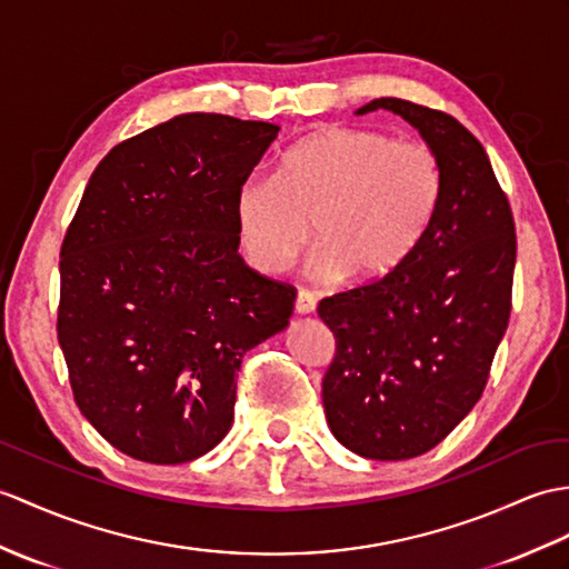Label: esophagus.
Segmentation results:
<instances>
[{
  "label": "esophagus",
  "mask_w": 569,
  "mask_h": 569,
  "mask_svg": "<svg viewBox=\"0 0 569 569\" xmlns=\"http://www.w3.org/2000/svg\"><path fill=\"white\" fill-rule=\"evenodd\" d=\"M315 296L312 293H308V290H300V293L296 296V312H300V315H310V312H315Z\"/></svg>",
  "instance_id": "esophagus-1"
}]
</instances>
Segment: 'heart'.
<instances>
[{"instance_id":"1","label":"heart","mask_w":569,"mask_h":569,"mask_svg":"<svg viewBox=\"0 0 569 569\" xmlns=\"http://www.w3.org/2000/svg\"><path fill=\"white\" fill-rule=\"evenodd\" d=\"M446 193L441 154L425 140H395L373 128L327 126L283 152L273 177H249L234 196L237 234L247 259L281 273L310 240L315 281L353 271L388 276L417 252Z\"/></svg>"}]
</instances>
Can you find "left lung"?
Wrapping results in <instances>:
<instances>
[{"label":"left lung","mask_w":569,"mask_h":569,"mask_svg":"<svg viewBox=\"0 0 569 569\" xmlns=\"http://www.w3.org/2000/svg\"><path fill=\"white\" fill-rule=\"evenodd\" d=\"M441 154L446 193L431 230L398 269L320 302L337 339L322 380L327 425L363 458L431 451L490 378L511 315L517 228L487 152L453 116L382 97Z\"/></svg>","instance_id":"obj_1"}]
</instances>
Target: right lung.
Listing matches in <instances>:
<instances>
[{
    "label": "right lung",
    "instance_id": "1",
    "mask_svg": "<svg viewBox=\"0 0 569 569\" xmlns=\"http://www.w3.org/2000/svg\"><path fill=\"white\" fill-rule=\"evenodd\" d=\"M279 126L181 113L118 142L60 247L58 341L74 402L118 451L174 466L234 419L242 356L296 288L237 254L234 196Z\"/></svg>",
    "mask_w": 569,
    "mask_h": 569
}]
</instances>
